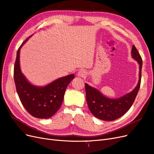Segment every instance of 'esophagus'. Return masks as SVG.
Instances as JSON below:
<instances>
[{
    "mask_svg": "<svg viewBox=\"0 0 154 154\" xmlns=\"http://www.w3.org/2000/svg\"><path fill=\"white\" fill-rule=\"evenodd\" d=\"M86 72L84 71V70H80V71H78V76L79 77H81V78H83L86 76Z\"/></svg>",
    "mask_w": 154,
    "mask_h": 154,
    "instance_id": "obj_1",
    "label": "esophagus"
}]
</instances>
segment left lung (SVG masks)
<instances>
[{
	"mask_svg": "<svg viewBox=\"0 0 154 154\" xmlns=\"http://www.w3.org/2000/svg\"><path fill=\"white\" fill-rule=\"evenodd\" d=\"M132 57L136 60L139 65V81L134 89L128 94L119 98H109L96 89V88L85 83L86 99L87 105L91 113L96 118L103 121L112 122L123 116L130 109L137 94L141 84L142 58L137 49L132 46Z\"/></svg>",
	"mask_w": 154,
	"mask_h": 154,
	"instance_id": "8db88e82",
	"label": "left lung"
}]
</instances>
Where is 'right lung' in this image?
I'll return each mask as SVG.
<instances>
[{
	"label": "right lung",
	"instance_id": "right-lung-1",
	"mask_svg": "<svg viewBox=\"0 0 154 154\" xmlns=\"http://www.w3.org/2000/svg\"><path fill=\"white\" fill-rule=\"evenodd\" d=\"M31 36L22 44L17 51L14 80L17 94L26 110L35 118L48 119L60 108L67 87L74 78V75L72 74L60 78L43 87L31 84L22 74L20 67V49Z\"/></svg>",
	"mask_w": 154,
	"mask_h": 154
}]
</instances>
